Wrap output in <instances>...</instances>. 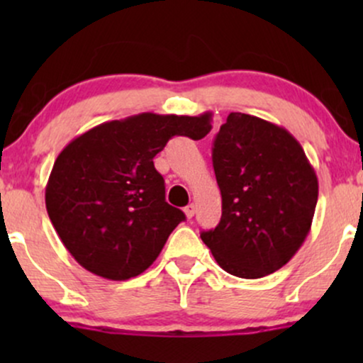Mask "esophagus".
Instances as JSON below:
<instances>
[{"mask_svg": "<svg viewBox=\"0 0 363 363\" xmlns=\"http://www.w3.org/2000/svg\"><path fill=\"white\" fill-rule=\"evenodd\" d=\"M184 213H186L187 218H193L194 213H196V205H194V203H191V205H187L184 208Z\"/></svg>", "mask_w": 363, "mask_h": 363, "instance_id": "obj_1", "label": "esophagus"}]
</instances>
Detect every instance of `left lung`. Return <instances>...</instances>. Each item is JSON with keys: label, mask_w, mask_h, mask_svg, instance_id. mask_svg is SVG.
<instances>
[{"label": "left lung", "mask_w": 363, "mask_h": 363, "mask_svg": "<svg viewBox=\"0 0 363 363\" xmlns=\"http://www.w3.org/2000/svg\"><path fill=\"white\" fill-rule=\"evenodd\" d=\"M222 218L201 240L227 273L256 280L285 266L309 235L319 184L297 140L278 124L230 112L213 143Z\"/></svg>", "instance_id": "1"}]
</instances>
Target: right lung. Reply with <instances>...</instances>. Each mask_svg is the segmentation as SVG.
Listing matches in <instances>:
<instances>
[{
  "instance_id": "1",
  "label": "right lung",
  "mask_w": 363,
  "mask_h": 363,
  "mask_svg": "<svg viewBox=\"0 0 363 363\" xmlns=\"http://www.w3.org/2000/svg\"><path fill=\"white\" fill-rule=\"evenodd\" d=\"M210 121L211 112H141L99 124L62 148L45 186V208L78 264L116 281L152 266L186 218L165 201L153 158L172 136L205 138Z\"/></svg>"
}]
</instances>
